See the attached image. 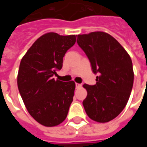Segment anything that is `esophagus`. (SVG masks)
<instances>
[{
	"label": "esophagus",
	"mask_w": 147,
	"mask_h": 147,
	"mask_svg": "<svg viewBox=\"0 0 147 147\" xmlns=\"http://www.w3.org/2000/svg\"><path fill=\"white\" fill-rule=\"evenodd\" d=\"M81 84H80V83H76V89H78V88H80V87H81Z\"/></svg>",
	"instance_id": "34e87169"
}]
</instances>
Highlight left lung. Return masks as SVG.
<instances>
[{
	"mask_svg": "<svg viewBox=\"0 0 147 147\" xmlns=\"http://www.w3.org/2000/svg\"><path fill=\"white\" fill-rule=\"evenodd\" d=\"M76 37L93 72L98 74L95 85H83L87 90L84 109L93 120L109 122L123 111L129 99L134 81L131 59L109 34L97 31Z\"/></svg>",
	"mask_w": 147,
	"mask_h": 147,
	"instance_id": "left-lung-1",
	"label": "left lung"
}]
</instances>
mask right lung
<instances>
[{
    "label": "right lung",
    "mask_w": 147,
    "mask_h": 147,
    "mask_svg": "<svg viewBox=\"0 0 147 147\" xmlns=\"http://www.w3.org/2000/svg\"><path fill=\"white\" fill-rule=\"evenodd\" d=\"M76 35L47 33L37 39L19 68V91L28 113L45 127L57 126L67 117L76 84L55 80L66 52L76 43Z\"/></svg>",
    "instance_id": "right-lung-1"
}]
</instances>
